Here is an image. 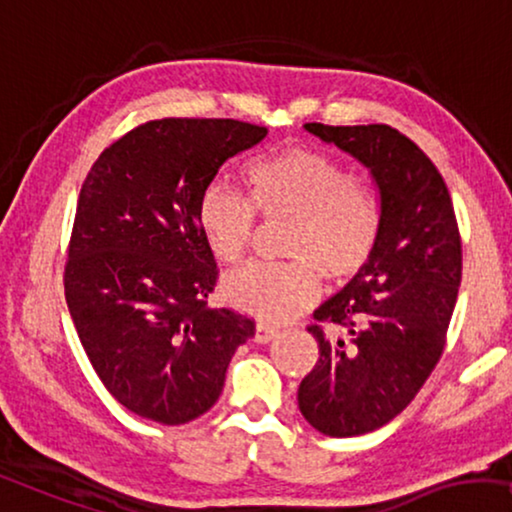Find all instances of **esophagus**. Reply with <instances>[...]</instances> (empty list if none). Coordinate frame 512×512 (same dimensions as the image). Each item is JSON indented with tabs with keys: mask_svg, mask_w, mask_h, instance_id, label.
Returning a JSON list of instances; mask_svg holds the SVG:
<instances>
[{
	"mask_svg": "<svg viewBox=\"0 0 512 512\" xmlns=\"http://www.w3.org/2000/svg\"><path fill=\"white\" fill-rule=\"evenodd\" d=\"M276 334H278L276 327L266 325V322H257V327H255V341L257 343H269Z\"/></svg>",
	"mask_w": 512,
	"mask_h": 512,
	"instance_id": "obj_1",
	"label": "esophagus"
}]
</instances>
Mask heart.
<instances>
[{
	"instance_id": "obj_1",
	"label": "heart",
	"mask_w": 512,
	"mask_h": 512,
	"mask_svg": "<svg viewBox=\"0 0 512 512\" xmlns=\"http://www.w3.org/2000/svg\"><path fill=\"white\" fill-rule=\"evenodd\" d=\"M250 201L225 185L206 187L199 227L206 246L225 264H239L253 246L257 215L287 220L283 262H253L225 283L234 306L280 322L318 297L320 278L343 285L357 278L383 234V197L348 164L313 146H287L253 157L243 169Z\"/></svg>"
}]
</instances>
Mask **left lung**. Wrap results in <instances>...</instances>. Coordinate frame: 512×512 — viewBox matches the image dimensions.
<instances>
[{
    "mask_svg": "<svg viewBox=\"0 0 512 512\" xmlns=\"http://www.w3.org/2000/svg\"><path fill=\"white\" fill-rule=\"evenodd\" d=\"M306 129L366 164L383 197L371 262L313 313L320 357L297 392L320 434L359 436L397 417L441 359L462 283V236L443 176L399 129Z\"/></svg>",
    "mask_w": 512,
    "mask_h": 512,
    "instance_id": "obj_1",
    "label": "left lung"
}]
</instances>
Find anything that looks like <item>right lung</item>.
I'll use <instances>...</instances> for the list:
<instances>
[{
  "label": "right lung",
  "mask_w": 512,
  "mask_h": 512,
  "mask_svg": "<svg viewBox=\"0 0 512 512\" xmlns=\"http://www.w3.org/2000/svg\"><path fill=\"white\" fill-rule=\"evenodd\" d=\"M266 127L232 118H162L97 157L78 194L64 297L85 355L132 413L185 424L218 401L255 320L208 308L218 266L199 199L222 162Z\"/></svg>",
  "instance_id": "1"
}]
</instances>
